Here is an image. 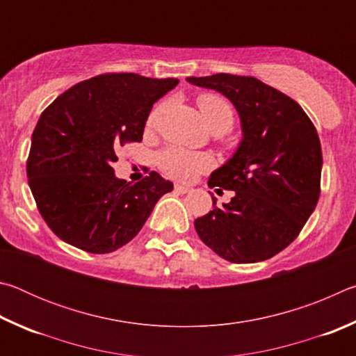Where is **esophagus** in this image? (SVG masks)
I'll list each match as a JSON object with an SVG mask.
<instances>
[{
  "label": "esophagus",
  "instance_id": "1",
  "mask_svg": "<svg viewBox=\"0 0 356 356\" xmlns=\"http://www.w3.org/2000/svg\"><path fill=\"white\" fill-rule=\"evenodd\" d=\"M174 191L179 193V195H186V193L191 191V188L190 186H184V185H174Z\"/></svg>",
  "mask_w": 356,
  "mask_h": 356
}]
</instances>
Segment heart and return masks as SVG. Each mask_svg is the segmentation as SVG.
Returning a JSON list of instances; mask_svg holds the SVG:
<instances>
[{"instance_id": "obj_1", "label": "heart", "mask_w": 356, "mask_h": 356, "mask_svg": "<svg viewBox=\"0 0 356 356\" xmlns=\"http://www.w3.org/2000/svg\"><path fill=\"white\" fill-rule=\"evenodd\" d=\"M197 106L202 114L204 120L212 131L226 134L234 125V110L227 102L216 94H201L197 97ZM161 106H156L149 114L147 125L152 127ZM156 163L166 176L177 180H193L197 174L207 171L212 166V159L206 154L191 152L182 147L172 146L161 150L156 156Z\"/></svg>"}]
</instances>
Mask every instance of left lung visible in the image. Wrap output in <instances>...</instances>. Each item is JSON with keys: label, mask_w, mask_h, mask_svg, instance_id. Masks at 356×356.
<instances>
[{"label": "left lung", "mask_w": 356, "mask_h": 356, "mask_svg": "<svg viewBox=\"0 0 356 356\" xmlns=\"http://www.w3.org/2000/svg\"><path fill=\"white\" fill-rule=\"evenodd\" d=\"M236 108L238 147L212 172L209 186L232 190L227 204L195 220L200 238L236 264L261 262L292 243L321 195L322 149L314 124L297 102L252 76H188Z\"/></svg>", "instance_id": "1"}]
</instances>
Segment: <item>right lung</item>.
Listing matches in <instances>:
<instances>
[{
  "label": "right lung",
  "instance_id": "1",
  "mask_svg": "<svg viewBox=\"0 0 356 356\" xmlns=\"http://www.w3.org/2000/svg\"><path fill=\"white\" fill-rule=\"evenodd\" d=\"M177 78L105 74L75 84L42 113L26 165L42 218L65 243L94 254L129 243L172 191L152 171L136 184L118 179L113 163L125 143H140L156 100Z\"/></svg>",
  "mask_w": 356,
  "mask_h": 356
}]
</instances>
